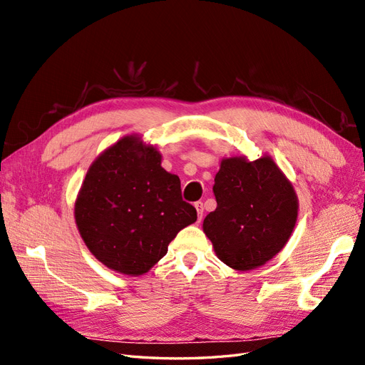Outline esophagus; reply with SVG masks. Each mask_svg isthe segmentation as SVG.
Wrapping results in <instances>:
<instances>
[{"label": "esophagus", "instance_id": "obj_1", "mask_svg": "<svg viewBox=\"0 0 365 365\" xmlns=\"http://www.w3.org/2000/svg\"><path fill=\"white\" fill-rule=\"evenodd\" d=\"M195 208H196V212H197V220H202V216H204V204L201 202V201H197V202H195Z\"/></svg>", "mask_w": 365, "mask_h": 365}]
</instances>
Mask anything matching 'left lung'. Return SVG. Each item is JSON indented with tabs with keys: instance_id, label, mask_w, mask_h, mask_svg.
I'll return each instance as SVG.
<instances>
[{
	"instance_id": "obj_1",
	"label": "left lung",
	"mask_w": 365,
	"mask_h": 365,
	"mask_svg": "<svg viewBox=\"0 0 365 365\" xmlns=\"http://www.w3.org/2000/svg\"><path fill=\"white\" fill-rule=\"evenodd\" d=\"M213 193L217 207L202 227L216 256L230 268L262 267L288 242L298 202L291 182L269 157L224 160Z\"/></svg>"
}]
</instances>
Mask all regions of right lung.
<instances>
[{"label": "right lung", "instance_id": "right-lung-1", "mask_svg": "<svg viewBox=\"0 0 365 365\" xmlns=\"http://www.w3.org/2000/svg\"><path fill=\"white\" fill-rule=\"evenodd\" d=\"M74 216L96 259L128 275L148 272L197 217L196 208L182 201L178 176L161 168L160 152L132 135L91 164Z\"/></svg>", "mask_w": 365, "mask_h": 365}]
</instances>
